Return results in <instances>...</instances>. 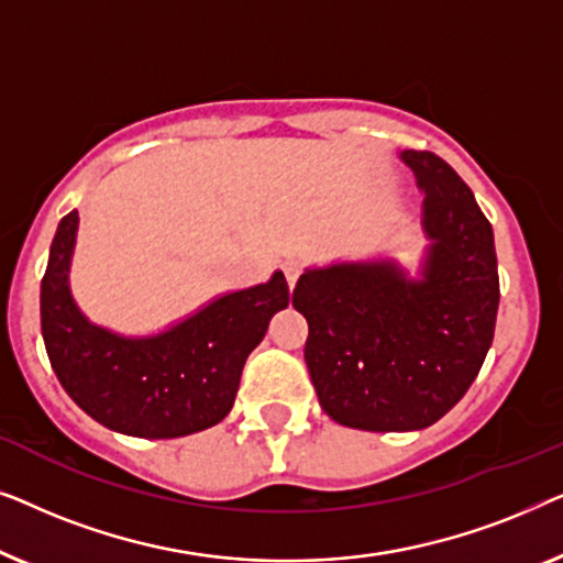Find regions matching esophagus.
<instances>
[{
    "label": "esophagus",
    "instance_id": "obj_1",
    "mask_svg": "<svg viewBox=\"0 0 563 563\" xmlns=\"http://www.w3.org/2000/svg\"><path fill=\"white\" fill-rule=\"evenodd\" d=\"M299 272H302V266H299V261H295V258L284 261V274H287L289 289H295V284H297V279H299Z\"/></svg>",
    "mask_w": 563,
    "mask_h": 563
}]
</instances>
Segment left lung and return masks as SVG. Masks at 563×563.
I'll return each mask as SVG.
<instances>
[{"label":"left lung","mask_w":563,"mask_h":563,"mask_svg":"<svg viewBox=\"0 0 563 563\" xmlns=\"http://www.w3.org/2000/svg\"><path fill=\"white\" fill-rule=\"evenodd\" d=\"M399 158L422 195L418 266L387 253L310 266L291 297L322 410L374 433L433 426L466 395L499 307L495 233L472 189L433 153Z\"/></svg>","instance_id":"1"}]
</instances>
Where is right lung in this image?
Wrapping results in <instances>:
<instances>
[{
  "mask_svg": "<svg viewBox=\"0 0 563 563\" xmlns=\"http://www.w3.org/2000/svg\"><path fill=\"white\" fill-rule=\"evenodd\" d=\"M79 212L58 222L41 282V322L51 366L89 418L133 438H181L233 410L251 351L289 305L282 272L225 291L158 333L125 335L89 320L71 291Z\"/></svg>",
  "mask_w": 563,
  "mask_h": 563,
  "instance_id": "obj_1",
  "label": "right lung"
}]
</instances>
